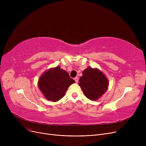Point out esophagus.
I'll return each mask as SVG.
<instances>
[{
  "mask_svg": "<svg viewBox=\"0 0 146 146\" xmlns=\"http://www.w3.org/2000/svg\"><path fill=\"white\" fill-rule=\"evenodd\" d=\"M74 80H75L76 83H78V81H79V79H78V78H75L74 79Z\"/></svg>",
  "mask_w": 146,
  "mask_h": 146,
  "instance_id": "34e87169",
  "label": "esophagus"
}]
</instances>
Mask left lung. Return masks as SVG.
<instances>
[{"label":"left lung","instance_id":"8db88e82","mask_svg":"<svg viewBox=\"0 0 146 146\" xmlns=\"http://www.w3.org/2000/svg\"><path fill=\"white\" fill-rule=\"evenodd\" d=\"M79 85L84 94L91 101H96L108 89L109 82L98 68L88 67L82 72Z\"/></svg>","mask_w":146,"mask_h":146}]
</instances>
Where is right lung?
<instances>
[{
	"mask_svg": "<svg viewBox=\"0 0 146 146\" xmlns=\"http://www.w3.org/2000/svg\"><path fill=\"white\" fill-rule=\"evenodd\" d=\"M75 81L59 66L45 71L38 80V88L48 101L57 102L62 98Z\"/></svg>",
	"mask_w": 146,
	"mask_h": 146,
	"instance_id": "add662e5",
	"label": "right lung"
}]
</instances>
